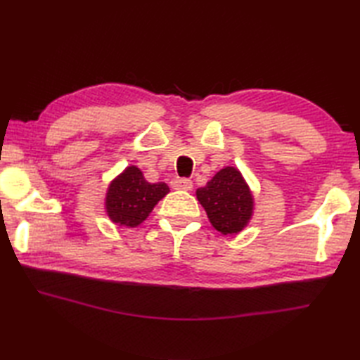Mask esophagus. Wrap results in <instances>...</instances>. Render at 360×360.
<instances>
[{
    "instance_id": "1",
    "label": "esophagus",
    "mask_w": 360,
    "mask_h": 360,
    "mask_svg": "<svg viewBox=\"0 0 360 360\" xmlns=\"http://www.w3.org/2000/svg\"><path fill=\"white\" fill-rule=\"evenodd\" d=\"M172 187L174 190H192L193 188V182L186 178H174L172 181Z\"/></svg>"
}]
</instances>
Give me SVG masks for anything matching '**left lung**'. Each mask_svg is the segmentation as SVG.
<instances>
[{"mask_svg": "<svg viewBox=\"0 0 360 360\" xmlns=\"http://www.w3.org/2000/svg\"><path fill=\"white\" fill-rule=\"evenodd\" d=\"M196 196L207 212L212 226L224 235L243 231L254 209L250 190L233 167L219 170L207 186L196 190Z\"/></svg>", "mask_w": 360, "mask_h": 360, "instance_id": "1", "label": "left lung"}]
</instances>
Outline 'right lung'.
I'll return each instance as SVG.
<instances>
[{"label": "right lung", "instance_id": "add662e5", "mask_svg": "<svg viewBox=\"0 0 360 360\" xmlns=\"http://www.w3.org/2000/svg\"><path fill=\"white\" fill-rule=\"evenodd\" d=\"M170 192L165 182L150 184L137 167H128L111 182L106 193V212L112 223L136 227L147 219L153 207Z\"/></svg>", "mask_w": 360, "mask_h": 360}]
</instances>
